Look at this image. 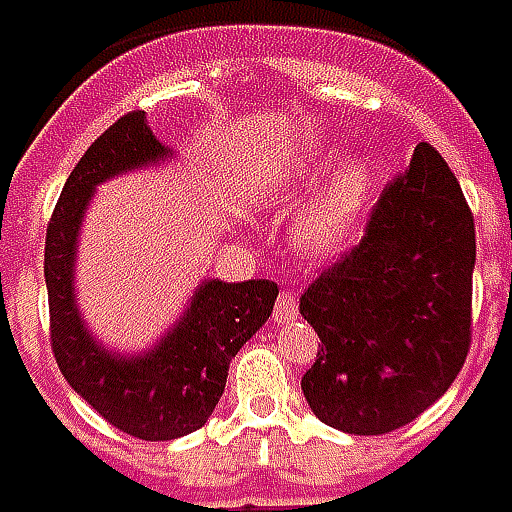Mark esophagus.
Segmentation results:
<instances>
[{"mask_svg": "<svg viewBox=\"0 0 512 512\" xmlns=\"http://www.w3.org/2000/svg\"><path fill=\"white\" fill-rule=\"evenodd\" d=\"M273 317L275 322H289L297 317V300L292 292H281L278 300H275V308H273Z\"/></svg>", "mask_w": 512, "mask_h": 512, "instance_id": "esophagus-1", "label": "esophagus"}]
</instances>
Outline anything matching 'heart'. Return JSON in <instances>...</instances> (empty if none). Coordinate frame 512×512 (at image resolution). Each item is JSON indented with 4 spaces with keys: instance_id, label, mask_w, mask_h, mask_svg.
I'll list each match as a JSON object with an SVG mask.
<instances>
[{
    "instance_id": "1",
    "label": "heart",
    "mask_w": 512,
    "mask_h": 512,
    "mask_svg": "<svg viewBox=\"0 0 512 512\" xmlns=\"http://www.w3.org/2000/svg\"><path fill=\"white\" fill-rule=\"evenodd\" d=\"M314 176V165H295L284 170L273 181L275 187H289L292 181ZM372 165L366 159H350L333 176L331 187L314 198L311 204L300 212L295 223V248L311 259H331L336 253L347 248L353 239L355 226L364 215L369 192H372Z\"/></svg>"
}]
</instances>
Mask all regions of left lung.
I'll return each instance as SVG.
<instances>
[{
  "label": "left lung",
  "mask_w": 512,
  "mask_h": 512,
  "mask_svg": "<svg viewBox=\"0 0 512 512\" xmlns=\"http://www.w3.org/2000/svg\"><path fill=\"white\" fill-rule=\"evenodd\" d=\"M474 217L430 143L380 195L361 245L300 297L320 336L308 408L350 436L413 422L458 378L471 342Z\"/></svg>",
  "instance_id": "8db88e82"
}]
</instances>
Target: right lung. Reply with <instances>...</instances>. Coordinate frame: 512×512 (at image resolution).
<instances>
[{"label": "right lung", "instance_id": "right-lung-1", "mask_svg": "<svg viewBox=\"0 0 512 512\" xmlns=\"http://www.w3.org/2000/svg\"><path fill=\"white\" fill-rule=\"evenodd\" d=\"M173 157L176 151L151 132L146 112L123 115L76 162L46 228L43 275L57 366L93 411L143 441H170L204 427L223 397L231 358L270 320L278 297V286L264 278H204L176 322L140 353L112 350L90 331L76 303V250L96 187Z\"/></svg>", "mask_w": 512, "mask_h": 512}]
</instances>
